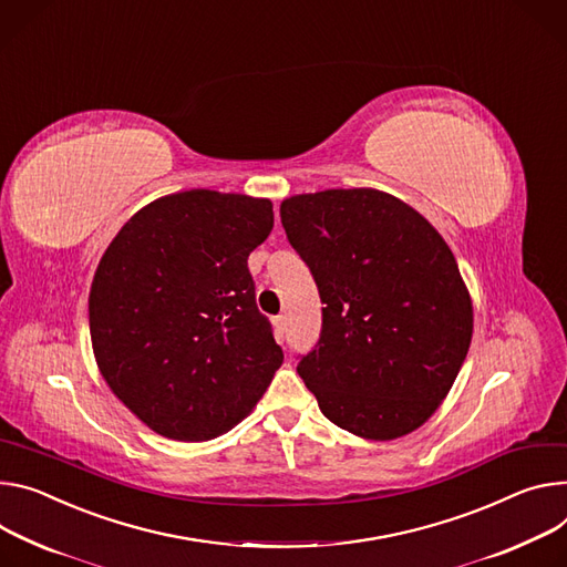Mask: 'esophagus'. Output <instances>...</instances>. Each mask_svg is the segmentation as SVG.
<instances>
[{
  "mask_svg": "<svg viewBox=\"0 0 567 567\" xmlns=\"http://www.w3.org/2000/svg\"><path fill=\"white\" fill-rule=\"evenodd\" d=\"M274 323H276V330L282 334V332H285V328H287V317H285V315H280V317H276V321H274Z\"/></svg>",
  "mask_w": 567,
  "mask_h": 567,
  "instance_id": "esophagus-1",
  "label": "esophagus"
}]
</instances>
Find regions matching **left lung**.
<instances>
[{
  "label": "left lung",
  "mask_w": 567,
  "mask_h": 567,
  "mask_svg": "<svg viewBox=\"0 0 567 567\" xmlns=\"http://www.w3.org/2000/svg\"><path fill=\"white\" fill-rule=\"evenodd\" d=\"M310 267L323 326L298 375L341 430L391 441L419 430L452 389L473 339V300L436 228L371 187L280 203Z\"/></svg>",
  "instance_id": "left-lung-1"
}]
</instances>
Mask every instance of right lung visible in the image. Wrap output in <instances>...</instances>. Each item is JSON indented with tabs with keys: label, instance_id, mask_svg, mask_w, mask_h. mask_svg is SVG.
I'll return each mask as SVG.
<instances>
[{
	"label": "right lung",
	"instance_id": "1",
	"mask_svg": "<svg viewBox=\"0 0 567 567\" xmlns=\"http://www.w3.org/2000/svg\"><path fill=\"white\" fill-rule=\"evenodd\" d=\"M271 228L269 198L189 189L144 205L101 257L87 300L96 367L156 434L228 432L280 369L248 271Z\"/></svg>",
	"mask_w": 567,
	"mask_h": 567
}]
</instances>
